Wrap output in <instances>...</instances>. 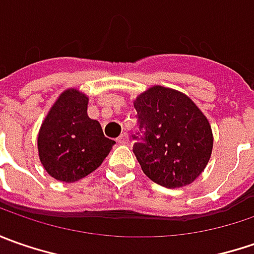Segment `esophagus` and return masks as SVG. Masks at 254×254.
<instances>
[{
  "instance_id": "obj_1",
  "label": "esophagus",
  "mask_w": 254,
  "mask_h": 254,
  "mask_svg": "<svg viewBox=\"0 0 254 254\" xmlns=\"http://www.w3.org/2000/svg\"><path fill=\"white\" fill-rule=\"evenodd\" d=\"M128 141H130V138H128V134H127V132H123L122 135L117 138V142H119V144H123V145L128 144Z\"/></svg>"
}]
</instances>
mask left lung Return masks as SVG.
I'll list each match as a JSON object with an SVG mask.
<instances>
[{
    "instance_id": "8db88e82",
    "label": "left lung",
    "mask_w": 254,
    "mask_h": 254,
    "mask_svg": "<svg viewBox=\"0 0 254 254\" xmlns=\"http://www.w3.org/2000/svg\"><path fill=\"white\" fill-rule=\"evenodd\" d=\"M134 107L144 137L132 151L142 172L165 188L192 184L208 165L213 148L206 116L185 93L160 84L140 93Z\"/></svg>"
}]
</instances>
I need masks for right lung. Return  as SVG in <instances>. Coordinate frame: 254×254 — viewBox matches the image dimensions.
<instances>
[{"mask_svg":"<svg viewBox=\"0 0 254 254\" xmlns=\"http://www.w3.org/2000/svg\"><path fill=\"white\" fill-rule=\"evenodd\" d=\"M87 94L66 89L48 112L38 132V155L45 171L58 181L74 182L97 170L114 142L87 116Z\"/></svg>","mask_w":254,"mask_h":254,"instance_id":"1","label":"right lung"}]
</instances>
